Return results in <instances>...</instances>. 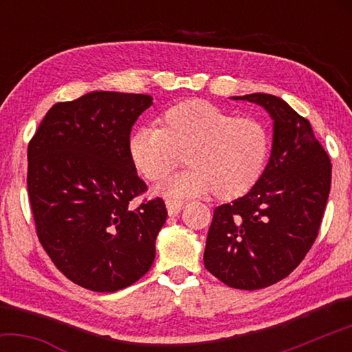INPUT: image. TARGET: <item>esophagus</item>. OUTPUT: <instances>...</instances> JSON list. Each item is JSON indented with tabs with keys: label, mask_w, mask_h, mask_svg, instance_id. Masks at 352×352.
I'll return each instance as SVG.
<instances>
[{
	"label": "esophagus",
	"mask_w": 352,
	"mask_h": 352,
	"mask_svg": "<svg viewBox=\"0 0 352 352\" xmlns=\"http://www.w3.org/2000/svg\"><path fill=\"white\" fill-rule=\"evenodd\" d=\"M183 205L184 204H183V201H180V200H172V199L166 200V208H168L169 216H177V214L182 211Z\"/></svg>",
	"instance_id": "1"
}]
</instances>
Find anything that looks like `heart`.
<instances>
[{
  "mask_svg": "<svg viewBox=\"0 0 352 352\" xmlns=\"http://www.w3.org/2000/svg\"><path fill=\"white\" fill-rule=\"evenodd\" d=\"M160 127L130 135L129 157L148 182L163 178L183 155L188 168L157 184L155 192L174 199L214 192L223 200L247 194L259 180L269 157V133L252 118L231 113L204 99L169 107Z\"/></svg>",
  "mask_w": 352,
  "mask_h": 352,
  "instance_id": "1",
  "label": "heart"
}]
</instances>
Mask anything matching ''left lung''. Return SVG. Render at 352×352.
Returning <instances> with one entry per match:
<instances>
[{
	"label": "left lung",
	"instance_id": "8db88e82",
	"mask_svg": "<svg viewBox=\"0 0 352 352\" xmlns=\"http://www.w3.org/2000/svg\"><path fill=\"white\" fill-rule=\"evenodd\" d=\"M269 113V163L248 192L214 210L205 267L226 285L264 289L294 272L318 234L331 190V160L307 119L281 98L233 96Z\"/></svg>",
	"mask_w": 352,
	"mask_h": 352
}]
</instances>
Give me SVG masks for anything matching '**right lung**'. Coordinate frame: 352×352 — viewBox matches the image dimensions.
I'll list each match as a JSON object with an SVG mask.
<instances>
[{"label":"right lung","mask_w":352,"mask_h":352,"mask_svg":"<svg viewBox=\"0 0 352 352\" xmlns=\"http://www.w3.org/2000/svg\"><path fill=\"white\" fill-rule=\"evenodd\" d=\"M148 94L91 91L46 113L28 147V190L41 245L71 281L116 292L144 276L168 217L162 199L130 206L146 183L129 157Z\"/></svg>","instance_id":"obj_1"}]
</instances>
